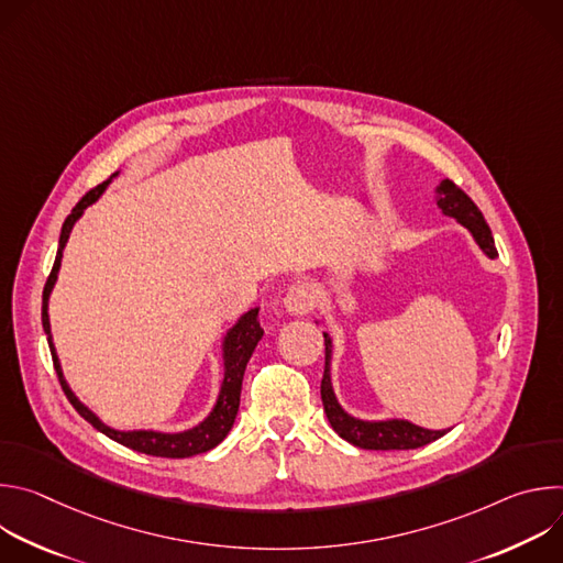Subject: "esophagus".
<instances>
[{"instance_id":"obj_1","label":"esophagus","mask_w":563,"mask_h":563,"mask_svg":"<svg viewBox=\"0 0 563 563\" xmlns=\"http://www.w3.org/2000/svg\"><path fill=\"white\" fill-rule=\"evenodd\" d=\"M283 307L287 313L291 316H305L311 311L313 307V296L309 291V287L305 283H296L289 287L285 300H283Z\"/></svg>"}]
</instances>
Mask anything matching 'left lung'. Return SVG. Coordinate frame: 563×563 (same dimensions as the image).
<instances>
[{
    "label": "left lung",
    "instance_id": "8db88e82",
    "mask_svg": "<svg viewBox=\"0 0 563 563\" xmlns=\"http://www.w3.org/2000/svg\"><path fill=\"white\" fill-rule=\"evenodd\" d=\"M434 202L443 216L454 218L461 227H465L470 231L476 247L488 258L495 261L499 256L486 218L481 216L478 207L452 180H441L434 187ZM316 325H323V320L316 318ZM323 339H325V374H323V383H320V398H323L325 415H328L334 432L341 439H345L347 443L363 448V450H415V448L428 445L450 432V428L448 430H428L408 419H394V417L391 419H361V417L350 415L341 406V400L332 385V356H334L332 334L323 332Z\"/></svg>",
    "mask_w": 563,
    "mask_h": 563
}]
</instances>
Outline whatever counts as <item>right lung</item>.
<instances>
[{
    "mask_svg": "<svg viewBox=\"0 0 563 563\" xmlns=\"http://www.w3.org/2000/svg\"><path fill=\"white\" fill-rule=\"evenodd\" d=\"M118 174H113L107 183H102L100 187H96L93 191H89L82 200L75 205V209L70 211V216L64 220L62 224V233H59V247H57V256H55V265L53 272L46 280L44 287V302H42V325L44 332L48 336V347L53 354V363H55V372L59 376L62 389L66 394V398L70 400V406L77 410V415L82 417L85 421H89L98 432L107 434L109 439H113L115 443L131 448L135 452L142 454H151V456H167V459H187L194 454H202L213 450L233 428L238 408H240V389H243V376H245V367L258 345V341L263 339V328L258 320V309L261 307H252L245 313H240L235 323L224 332L222 341H220V358H222V383L216 396V404L211 408V412L194 428L180 430V432H163V430H118L111 428L109 423H104L87 404L77 398V394L70 389L55 343H53V332H51V318H48V298L53 294V287L57 283L59 276V267H62V256L66 250V243L70 238V231L75 227V222L85 216V211L96 205L102 194L107 191L109 183L113 178H118Z\"/></svg>",
    "mask_w": 563,
    "mask_h": 563,
    "instance_id": "add662e5",
    "label": "right lung"
}]
</instances>
